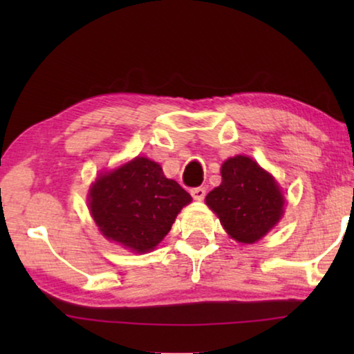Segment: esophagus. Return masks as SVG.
Wrapping results in <instances>:
<instances>
[{
  "instance_id": "obj_1",
  "label": "esophagus",
  "mask_w": 354,
  "mask_h": 354,
  "mask_svg": "<svg viewBox=\"0 0 354 354\" xmlns=\"http://www.w3.org/2000/svg\"><path fill=\"white\" fill-rule=\"evenodd\" d=\"M192 196L195 198V200L201 201L203 198L206 196V188H205V187H195V188H192Z\"/></svg>"
}]
</instances>
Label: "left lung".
<instances>
[{"mask_svg":"<svg viewBox=\"0 0 354 354\" xmlns=\"http://www.w3.org/2000/svg\"><path fill=\"white\" fill-rule=\"evenodd\" d=\"M222 183L206 196L232 239L254 243L277 224L283 196L274 177L246 156L227 159L221 169Z\"/></svg>","mask_w":354,"mask_h":354,"instance_id":"8db88e82","label":"left lung"}]
</instances>
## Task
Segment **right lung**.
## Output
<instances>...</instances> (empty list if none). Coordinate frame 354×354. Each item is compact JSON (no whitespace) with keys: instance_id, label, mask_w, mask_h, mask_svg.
<instances>
[{"instance_id":"1","label":"right lung","mask_w":354,"mask_h":354,"mask_svg":"<svg viewBox=\"0 0 354 354\" xmlns=\"http://www.w3.org/2000/svg\"><path fill=\"white\" fill-rule=\"evenodd\" d=\"M190 201L192 196L148 158H135L98 177L90 190V211L101 234L137 253L153 250Z\"/></svg>"}]
</instances>
